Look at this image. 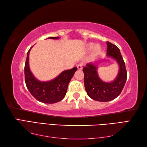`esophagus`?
Here are the masks:
<instances>
[{"label": "esophagus", "mask_w": 147, "mask_h": 147, "mask_svg": "<svg viewBox=\"0 0 147 147\" xmlns=\"http://www.w3.org/2000/svg\"><path fill=\"white\" fill-rule=\"evenodd\" d=\"M83 65V63H80V64H78L77 65V67H78V69L79 70H81V69H82Z\"/></svg>", "instance_id": "34e87169"}]
</instances>
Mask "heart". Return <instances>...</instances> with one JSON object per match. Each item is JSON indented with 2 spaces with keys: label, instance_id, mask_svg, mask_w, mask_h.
<instances>
[{
  "label": "heart",
  "instance_id": "b5f03b06",
  "mask_svg": "<svg viewBox=\"0 0 147 147\" xmlns=\"http://www.w3.org/2000/svg\"><path fill=\"white\" fill-rule=\"evenodd\" d=\"M93 47H94V45H93V44H90V49L93 48ZM95 49L96 50V51H98V50H99V49H100V47H99L98 46H96Z\"/></svg>",
  "mask_w": 147,
  "mask_h": 147
}]
</instances>
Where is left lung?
I'll list each match as a JSON object with an SVG mask.
<instances>
[{
  "label": "left lung",
  "instance_id": "1",
  "mask_svg": "<svg viewBox=\"0 0 147 147\" xmlns=\"http://www.w3.org/2000/svg\"><path fill=\"white\" fill-rule=\"evenodd\" d=\"M107 56L115 59L119 67L117 77L112 82H104L97 73V66L94 63H88L83 67L84 84L87 94L96 101L108 102L120 95L127 79V71L123 57L117 46L107 42Z\"/></svg>",
  "mask_w": 147,
  "mask_h": 147
}]
</instances>
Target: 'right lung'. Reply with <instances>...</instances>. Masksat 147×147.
I'll use <instances>...</instances> for the list:
<instances>
[{
  "label": "right lung",
  "instance_id": "1",
  "mask_svg": "<svg viewBox=\"0 0 147 147\" xmlns=\"http://www.w3.org/2000/svg\"><path fill=\"white\" fill-rule=\"evenodd\" d=\"M59 37H49L48 38L58 39ZM31 47L27 53L26 60L24 65L25 83L30 92L37 100L45 104H54L62 100L67 92L69 83L70 82L77 67L65 70L49 82H40L35 78L29 67V54Z\"/></svg>",
  "mask_w": 147,
  "mask_h": 147
}]
</instances>
